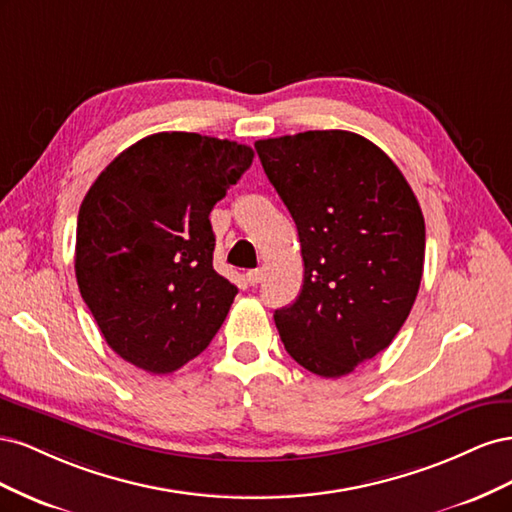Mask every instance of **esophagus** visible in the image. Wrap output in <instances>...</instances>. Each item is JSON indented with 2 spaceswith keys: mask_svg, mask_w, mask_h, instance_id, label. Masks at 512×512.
Returning <instances> with one entry per match:
<instances>
[{
  "mask_svg": "<svg viewBox=\"0 0 512 512\" xmlns=\"http://www.w3.org/2000/svg\"><path fill=\"white\" fill-rule=\"evenodd\" d=\"M245 277H247V282H250L252 286H256V284L262 280V269H252V271H247V273H245Z\"/></svg>",
  "mask_w": 512,
  "mask_h": 512,
  "instance_id": "1",
  "label": "esophagus"
}]
</instances>
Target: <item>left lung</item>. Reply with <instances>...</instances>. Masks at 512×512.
Wrapping results in <instances>:
<instances>
[{
	"instance_id": "obj_1",
	"label": "left lung",
	"mask_w": 512,
	"mask_h": 512,
	"mask_svg": "<svg viewBox=\"0 0 512 512\" xmlns=\"http://www.w3.org/2000/svg\"><path fill=\"white\" fill-rule=\"evenodd\" d=\"M299 230L303 288L275 309L286 352L322 378L389 348L418 294L425 220L401 170L367 138L309 130L256 141Z\"/></svg>"
}]
</instances>
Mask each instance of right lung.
Listing matches in <instances>:
<instances>
[{"mask_svg": "<svg viewBox=\"0 0 512 512\" xmlns=\"http://www.w3.org/2000/svg\"><path fill=\"white\" fill-rule=\"evenodd\" d=\"M254 151L196 132H160L108 164L83 198L74 271L123 361L170 374L203 352L237 294L213 269L209 213Z\"/></svg>", "mask_w": 512, "mask_h": 512, "instance_id": "obj_1", "label": "right lung"}]
</instances>
